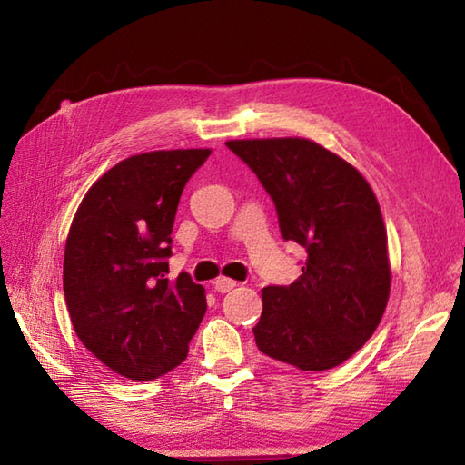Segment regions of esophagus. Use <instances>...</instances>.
Returning a JSON list of instances; mask_svg holds the SVG:
<instances>
[{
	"label": "esophagus",
	"instance_id": "esophagus-1",
	"mask_svg": "<svg viewBox=\"0 0 465 465\" xmlns=\"http://www.w3.org/2000/svg\"><path fill=\"white\" fill-rule=\"evenodd\" d=\"M235 285H238V282H233V280H230V278H217V280L213 282L215 292H220V293H225V292L233 290Z\"/></svg>",
	"mask_w": 465,
	"mask_h": 465
}]
</instances>
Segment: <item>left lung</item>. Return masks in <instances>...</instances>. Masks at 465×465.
Wrapping results in <instances>:
<instances>
[{
	"mask_svg": "<svg viewBox=\"0 0 465 465\" xmlns=\"http://www.w3.org/2000/svg\"><path fill=\"white\" fill-rule=\"evenodd\" d=\"M278 210L283 240L308 252L288 288L262 290L255 343L303 371L343 363L381 322L391 288L388 232L365 177L303 137L232 140Z\"/></svg>",
	"mask_w": 465,
	"mask_h": 465,
	"instance_id": "left-lung-1",
	"label": "left lung"
}]
</instances>
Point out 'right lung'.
<instances>
[{
  "mask_svg": "<svg viewBox=\"0 0 465 465\" xmlns=\"http://www.w3.org/2000/svg\"><path fill=\"white\" fill-rule=\"evenodd\" d=\"M212 150L127 157L77 207L64 255V295L77 338L105 368L145 381L187 358L207 310L203 285L172 282L167 260L177 203Z\"/></svg>",
  "mask_w": 465,
  "mask_h": 465,
  "instance_id": "obj_1",
  "label": "right lung"
}]
</instances>
